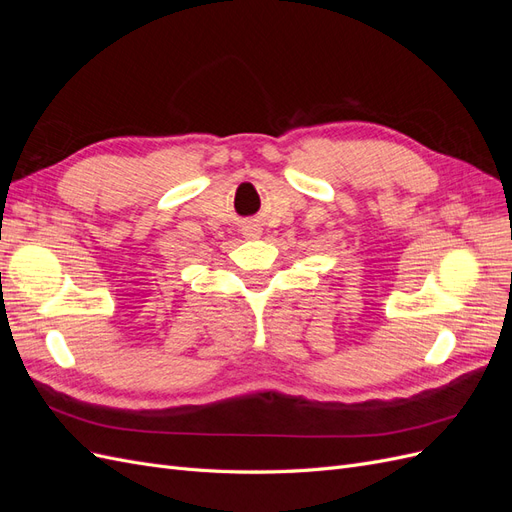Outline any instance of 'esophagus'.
Segmentation results:
<instances>
[{"instance_id":"obj_1","label":"esophagus","mask_w":512,"mask_h":512,"mask_svg":"<svg viewBox=\"0 0 512 512\" xmlns=\"http://www.w3.org/2000/svg\"><path fill=\"white\" fill-rule=\"evenodd\" d=\"M241 235H243L245 239H258V237L262 235V230H260L258 224H247V226L241 228Z\"/></svg>"}]
</instances>
